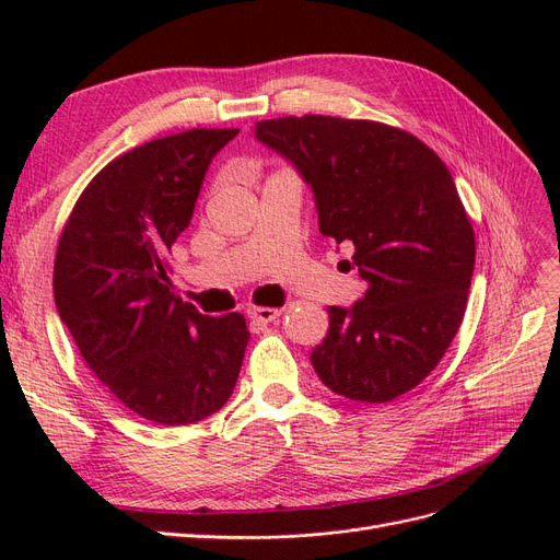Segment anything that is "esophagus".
I'll list each match as a JSON object with an SVG mask.
<instances>
[{
	"label": "esophagus",
	"instance_id": "obj_1",
	"mask_svg": "<svg viewBox=\"0 0 560 560\" xmlns=\"http://www.w3.org/2000/svg\"><path fill=\"white\" fill-rule=\"evenodd\" d=\"M280 308H266V306H261V308H249L247 311V315H249V319L252 322H259V325H268V322H273L276 317H280Z\"/></svg>",
	"mask_w": 560,
	"mask_h": 560
}]
</instances>
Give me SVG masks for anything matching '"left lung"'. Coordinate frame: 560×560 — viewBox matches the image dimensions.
<instances>
[{"instance_id": "8db88e82", "label": "left lung", "mask_w": 560, "mask_h": 560, "mask_svg": "<svg viewBox=\"0 0 560 560\" xmlns=\"http://www.w3.org/2000/svg\"><path fill=\"white\" fill-rule=\"evenodd\" d=\"M254 135L313 186L322 235L352 245L366 282L352 308H327L311 354L319 381L354 401L409 393L460 329L477 257L448 167L416 135L366 118L282 116Z\"/></svg>"}]
</instances>
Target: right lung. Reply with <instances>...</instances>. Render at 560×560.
<instances>
[{
    "mask_svg": "<svg viewBox=\"0 0 560 560\" xmlns=\"http://www.w3.org/2000/svg\"><path fill=\"white\" fill-rule=\"evenodd\" d=\"M238 128H194L107 163L62 226L54 296L93 374L132 413L189 425L222 409L249 331L171 292V254L189 226L212 156Z\"/></svg>",
    "mask_w": 560,
    "mask_h": 560,
    "instance_id": "1",
    "label": "right lung"
}]
</instances>
